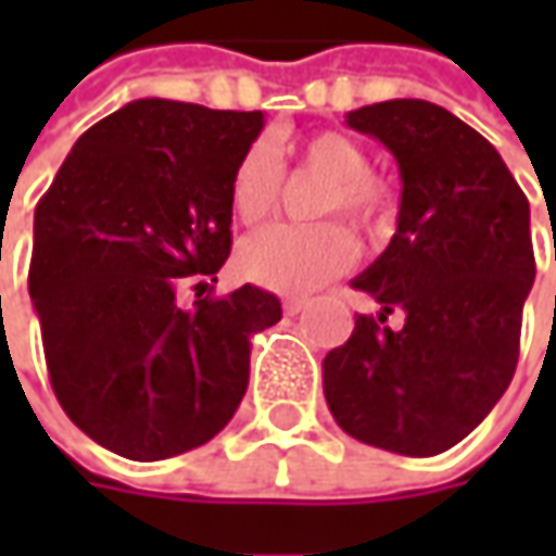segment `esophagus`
<instances>
[{"label":"esophagus","instance_id":"1","mask_svg":"<svg viewBox=\"0 0 556 556\" xmlns=\"http://www.w3.org/2000/svg\"><path fill=\"white\" fill-rule=\"evenodd\" d=\"M306 303H309L306 296H288V300H285V312H288V315H296V312L306 309Z\"/></svg>","mask_w":556,"mask_h":556}]
</instances>
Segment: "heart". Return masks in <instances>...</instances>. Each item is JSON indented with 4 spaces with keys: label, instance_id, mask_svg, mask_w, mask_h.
Instances as JSON below:
<instances>
[{
    "label": "heart",
    "instance_id": "heart-1",
    "mask_svg": "<svg viewBox=\"0 0 556 556\" xmlns=\"http://www.w3.org/2000/svg\"><path fill=\"white\" fill-rule=\"evenodd\" d=\"M300 163L325 176L315 213H340L355 228H383L393 213L390 188L368 173V151L346 132H312L296 148ZM285 169L268 141H253L231 169V210L244 225L263 223L278 206ZM355 260V244L340 223L268 225L247 238L238 266L260 288L275 293H306L346 271Z\"/></svg>",
    "mask_w": 556,
    "mask_h": 556
}]
</instances>
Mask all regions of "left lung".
I'll use <instances>...</instances> for the list:
<instances>
[{
	"instance_id": "left-lung-1",
	"label": "left lung",
	"mask_w": 556,
	"mask_h": 556,
	"mask_svg": "<svg viewBox=\"0 0 556 556\" xmlns=\"http://www.w3.org/2000/svg\"><path fill=\"white\" fill-rule=\"evenodd\" d=\"M399 163L390 247L353 281L380 315L325 355V399L358 442L430 458L495 408L520 355L535 281L529 201L502 154L445 108L393 98L346 114ZM406 312L402 332L382 321Z\"/></svg>"
}]
</instances>
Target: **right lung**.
I'll return each mask as SVG.
<instances>
[{"label": "right lung", "mask_w": 556, "mask_h": 556, "mask_svg": "<svg viewBox=\"0 0 556 556\" xmlns=\"http://www.w3.org/2000/svg\"><path fill=\"white\" fill-rule=\"evenodd\" d=\"M263 111L139 98L71 148L33 216L30 300L61 408L132 460L191 452L238 412L268 290L210 296L231 253V169ZM195 290L185 307L184 288Z\"/></svg>", "instance_id": "add662e5"}]
</instances>
